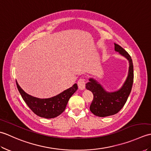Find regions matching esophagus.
<instances>
[{
	"mask_svg": "<svg viewBox=\"0 0 151 151\" xmlns=\"http://www.w3.org/2000/svg\"><path fill=\"white\" fill-rule=\"evenodd\" d=\"M78 86L80 89H85V84H86V81L85 79L83 78H81L78 81Z\"/></svg>",
	"mask_w": 151,
	"mask_h": 151,
	"instance_id": "esophagus-1",
	"label": "esophagus"
}]
</instances>
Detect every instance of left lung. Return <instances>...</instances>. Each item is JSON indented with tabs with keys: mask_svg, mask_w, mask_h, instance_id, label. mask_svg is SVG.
I'll return each instance as SVG.
<instances>
[{
	"mask_svg": "<svg viewBox=\"0 0 151 151\" xmlns=\"http://www.w3.org/2000/svg\"><path fill=\"white\" fill-rule=\"evenodd\" d=\"M115 50L129 60V69L128 76L119 90L108 92L95 81L90 78L86 88L93 94V99L90 105V111L96 116L107 117L118 113L124 106L130 93L134 81L132 60L129 54L119 45L114 43Z\"/></svg>",
	"mask_w": 151,
	"mask_h": 151,
	"instance_id": "left-lung-1",
	"label": "left lung"
}]
</instances>
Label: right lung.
I'll list each match as a JSON object with an SVG mask.
<instances>
[{
    "label": "right lung",
    "instance_id": "right-lung-1",
    "mask_svg": "<svg viewBox=\"0 0 151 151\" xmlns=\"http://www.w3.org/2000/svg\"><path fill=\"white\" fill-rule=\"evenodd\" d=\"M17 87L22 98L35 114L46 119L58 116L65 110L69 99L78 89L77 84L63 91L61 93L49 99H39L24 92L16 81Z\"/></svg>",
    "mask_w": 151,
    "mask_h": 151
}]
</instances>
